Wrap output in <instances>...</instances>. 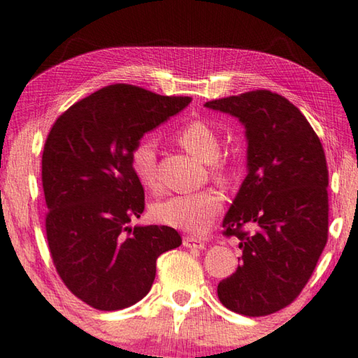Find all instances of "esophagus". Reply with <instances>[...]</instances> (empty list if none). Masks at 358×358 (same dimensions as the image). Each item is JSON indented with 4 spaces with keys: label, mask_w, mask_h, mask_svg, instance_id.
<instances>
[{
    "label": "esophagus",
    "mask_w": 358,
    "mask_h": 358,
    "mask_svg": "<svg viewBox=\"0 0 358 358\" xmlns=\"http://www.w3.org/2000/svg\"><path fill=\"white\" fill-rule=\"evenodd\" d=\"M183 245L187 247V249H203V243L200 239L194 238V236H185L183 238Z\"/></svg>",
    "instance_id": "1"
}]
</instances>
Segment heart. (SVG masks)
I'll return each instance as SVG.
<instances>
[{
    "instance_id": "1",
    "label": "heart",
    "mask_w": 358,
    "mask_h": 358,
    "mask_svg": "<svg viewBox=\"0 0 358 358\" xmlns=\"http://www.w3.org/2000/svg\"><path fill=\"white\" fill-rule=\"evenodd\" d=\"M175 141L200 161L208 162L210 177L219 185H229L233 175V166L220 158V138L216 129L203 120H191L175 133ZM129 162L134 177L147 189L158 187L157 172V144L150 138L136 142L129 152ZM222 196L214 189H203L192 194H181L157 201L152 206V216L158 222L201 235L208 230L217 214L222 211Z\"/></svg>"
}]
</instances>
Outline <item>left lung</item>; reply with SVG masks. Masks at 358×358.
Here are the masks:
<instances>
[{
	"mask_svg": "<svg viewBox=\"0 0 358 358\" xmlns=\"http://www.w3.org/2000/svg\"><path fill=\"white\" fill-rule=\"evenodd\" d=\"M205 106L238 117L249 141V173L222 222V235L238 238L243 255L219 282V301L244 316L275 313L301 294L327 243L326 153L303 114L271 90Z\"/></svg>",
	"mask_w": 358,
	"mask_h": 358,
	"instance_id": "left-lung-1",
	"label": "left lung"
}]
</instances>
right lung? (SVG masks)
Returning a JSON list of instances; mask_svg holds the SVG:
<instances>
[{
    "instance_id": "obj_1",
    "label": "right lung",
    "mask_w": 358,
    "mask_h": 358,
    "mask_svg": "<svg viewBox=\"0 0 358 358\" xmlns=\"http://www.w3.org/2000/svg\"><path fill=\"white\" fill-rule=\"evenodd\" d=\"M191 100L113 84L71 105L50 129L42 155L50 255L64 285L90 307L139 302L158 257L181 244L172 227L128 225L145 206L129 152Z\"/></svg>"
}]
</instances>
